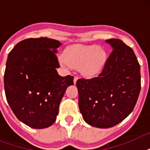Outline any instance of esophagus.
<instances>
[{"instance_id":"34e87169","label":"esophagus","mask_w":150,"mask_h":150,"mask_svg":"<svg viewBox=\"0 0 150 150\" xmlns=\"http://www.w3.org/2000/svg\"><path fill=\"white\" fill-rule=\"evenodd\" d=\"M78 79H79V78H78L77 76H75V77H74V80H73V81H74V84H76Z\"/></svg>"}]
</instances>
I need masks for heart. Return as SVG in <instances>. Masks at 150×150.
<instances>
[{
  "label": "heart",
  "instance_id": "heart-1",
  "mask_svg": "<svg viewBox=\"0 0 150 150\" xmlns=\"http://www.w3.org/2000/svg\"><path fill=\"white\" fill-rule=\"evenodd\" d=\"M107 61V53L98 45L75 44L64 50L60 64L64 68H79L86 77H95L102 71Z\"/></svg>",
  "mask_w": 150,
  "mask_h": 150
}]
</instances>
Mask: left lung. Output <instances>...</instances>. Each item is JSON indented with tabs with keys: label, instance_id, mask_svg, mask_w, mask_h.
I'll use <instances>...</instances> for the list:
<instances>
[{
	"label": "left lung",
	"instance_id": "8db88e82",
	"mask_svg": "<svg viewBox=\"0 0 150 150\" xmlns=\"http://www.w3.org/2000/svg\"><path fill=\"white\" fill-rule=\"evenodd\" d=\"M113 51L103 71L76 82L79 107L84 121L108 128L126 118L134 109L141 89L140 65L131 47L117 39L107 40Z\"/></svg>",
	"mask_w": 150,
	"mask_h": 150
}]
</instances>
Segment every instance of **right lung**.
I'll use <instances>...</instances> for the list:
<instances>
[{
  "mask_svg": "<svg viewBox=\"0 0 150 150\" xmlns=\"http://www.w3.org/2000/svg\"><path fill=\"white\" fill-rule=\"evenodd\" d=\"M59 41L47 37L26 39L11 50L4 77L6 99L18 120L33 128L55 122L59 105L74 77L58 75Z\"/></svg>",
  "mask_w": 150,
  "mask_h": 150,
  "instance_id": "1",
  "label": "right lung"
}]
</instances>
